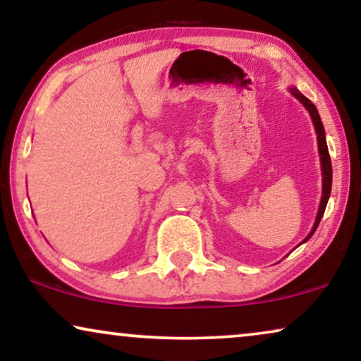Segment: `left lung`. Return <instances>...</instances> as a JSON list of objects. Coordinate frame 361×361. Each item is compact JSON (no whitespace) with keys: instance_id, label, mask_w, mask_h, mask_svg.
Returning a JSON list of instances; mask_svg holds the SVG:
<instances>
[{"instance_id":"1","label":"left lung","mask_w":361,"mask_h":361,"mask_svg":"<svg viewBox=\"0 0 361 361\" xmlns=\"http://www.w3.org/2000/svg\"><path fill=\"white\" fill-rule=\"evenodd\" d=\"M290 93L298 98V100L302 103V105L307 108L310 118H312L314 126H315V133H317V145H319V154H320V166H322V199H320V205H319V212L317 216H315V224L310 230V233L307 235L302 243H305L310 236L314 235V231L317 230V226L322 220V215L325 212V207H327L329 197H330V190H332V162H330V154H329V147H327V141H325V130L322 125V120H320V115L317 111V108L309 98H305L302 93H300L298 88H290Z\"/></svg>"}]
</instances>
